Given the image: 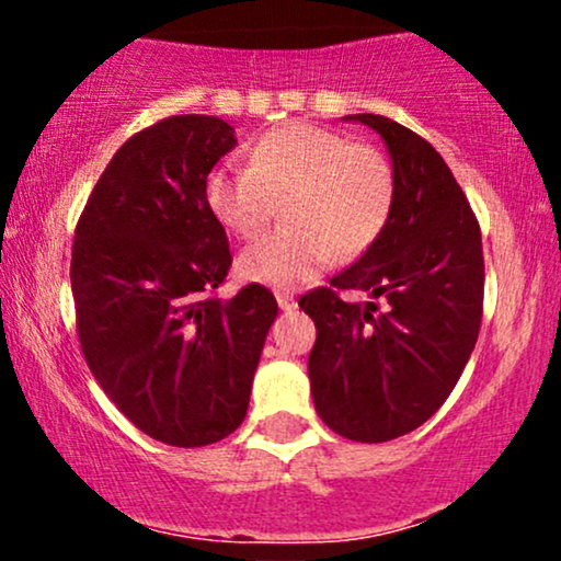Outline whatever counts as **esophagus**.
<instances>
[{
    "label": "esophagus",
    "instance_id": "1",
    "mask_svg": "<svg viewBox=\"0 0 561 561\" xmlns=\"http://www.w3.org/2000/svg\"><path fill=\"white\" fill-rule=\"evenodd\" d=\"M276 302H279L282 311H293V308L298 306V302H295V298L289 293H276Z\"/></svg>",
    "mask_w": 561,
    "mask_h": 561
}]
</instances>
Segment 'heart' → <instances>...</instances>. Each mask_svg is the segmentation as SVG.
Returning <instances> with one entry per match:
<instances>
[{
	"instance_id": "heart-1",
	"label": "heart",
	"mask_w": 561,
	"mask_h": 561,
	"mask_svg": "<svg viewBox=\"0 0 561 561\" xmlns=\"http://www.w3.org/2000/svg\"><path fill=\"white\" fill-rule=\"evenodd\" d=\"M282 199L285 227L240 255V274L268 287L313 279L332 259L364 255L388 227L396 199L390 160L369 145L313 124L266 131L250 165H218L205 179L216 221L242 240L268 227Z\"/></svg>"
}]
</instances>
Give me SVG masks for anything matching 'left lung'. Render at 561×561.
Here are the masks:
<instances>
[{"label": "left lung", "instance_id": "8db88e82", "mask_svg": "<svg viewBox=\"0 0 561 561\" xmlns=\"http://www.w3.org/2000/svg\"><path fill=\"white\" fill-rule=\"evenodd\" d=\"M347 121L375 128L388 145L396 199L362 259L300 298L317 324L308 377L327 427L385 443L427 422L459 382L478 343L485 261L478 218L440 152L385 115ZM343 288L373 300L347 304Z\"/></svg>", "mask_w": 561, "mask_h": 561}]
</instances>
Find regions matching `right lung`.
I'll use <instances>...</instances> for the list:
<instances>
[{"label": "right lung", "instance_id": "right-lung-1", "mask_svg": "<svg viewBox=\"0 0 561 561\" xmlns=\"http://www.w3.org/2000/svg\"><path fill=\"white\" fill-rule=\"evenodd\" d=\"M234 128L171 115L115 152L73 237L70 289L83 358L145 435L179 448L224 440L248 414L274 295H214L231 266L205 179Z\"/></svg>", "mask_w": 561, "mask_h": 561}]
</instances>
